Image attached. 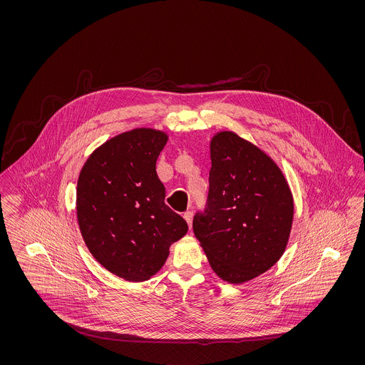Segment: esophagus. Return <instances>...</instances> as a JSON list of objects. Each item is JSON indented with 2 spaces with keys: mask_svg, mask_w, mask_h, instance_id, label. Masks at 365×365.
<instances>
[{
  "mask_svg": "<svg viewBox=\"0 0 365 365\" xmlns=\"http://www.w3.org/2000/svg\"><path fill=\"white\" fill-rule=\"evenodd\" d=\"M183 217H185V220L187 222V225H189V228H191V220H192V213H191L190 210L185 212V213H183Z\"/></svg>",
  "mask_w": 365,
  "mask_h": 365,
  "instance_id": "1",
  "label": "esophagus"
}]
</instances>
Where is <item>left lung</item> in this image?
I'll list each match as a JSON object with an SVG mask.
<instances>
[{
	"label": "left lung",
	"instance_id": "1",
	"mask_svg": "<svg viewBox=\"0 0 365 365\" xmlns=\"http://www.w3.org/2000/svg\"><path fill=\"white\" fill-rule=\"evenodd\" d=\"M209 191L192 231L212 269L228 283L268 271L290 237L294 204L280 168L253 143L222 131L210 140Z\"/></svg>",
	"mask_w": 365,
	"mask_h": 365
}]
</instances>
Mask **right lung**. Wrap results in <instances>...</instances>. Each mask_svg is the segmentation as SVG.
Masks as SVG:
<instances>
[{"label":"right lung","mask_w":365,"mask_h":365,"mask_svg":"<svg viewBox=\"0 0 365 365\" xmlns=\"http://www.w3.org/2000/svg\"><path fill=\"white\" fill-rule=\"evenodd\" d=\"M167 134L135 128L106 140L78 179L76 215L90 253L119 278L140 282L164 265L189 230L165 202L156 173Z\"/></svg>","instance_id":"1"}]
</instances>
